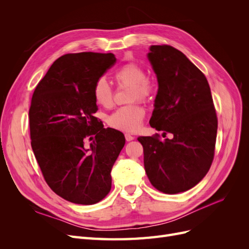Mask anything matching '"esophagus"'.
<instances>
[{
  "instance_id": "obj_1",
  "label": "esophagus",
  "mask_w": 249,
  "mask_h": 249,
  "mask_svg": "<svg viewBox=\"0 0 249 249\" xmlns=\"http://www.w3.org/2000/svg\"><path fill=\"white\" fill-rule=\"evenodd\" d=\"M124 137H125V140L126 141H132V140H134V136H132L131 134H129V133H126V134H124Z\"/></svg>"
}]
</instances>
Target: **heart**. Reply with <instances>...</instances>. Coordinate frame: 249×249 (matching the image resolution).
<instances>
[{
    "instance_id": "heart-1",
    "label": "heart",
    "mask_w": 249,
    "mask_h": 249,
    "mask_svg": "<svg viewBox=\"0 0 249 249\" xmlns=\"http://www.w3.org/2000/svg\"><path fill=\"white\" fill-rule=\"evenodd\" d=\"M118 86H127L131 88L130 102L141 101L150 102L155 99L156 86L152 80L146 78L144 67L136 62H129L120 66L113 74ZM93 99L97 105L109 108L113 104V90L105 78H99L93 85ZM145 116V109L140 104L135 103L129 106L117 109L108 116V124L123 132H135L139 129L143 118Z\"/></svg>"
}]
</instances>
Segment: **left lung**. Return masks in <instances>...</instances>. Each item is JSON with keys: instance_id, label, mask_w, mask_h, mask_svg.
Wrapping results in <instances>:
<instances>
[{"instance_id": "1", "label": "left lung", "mask_w": 249, "mask_h": 249, "mask_svg": "<svg viewBox=\"0 0 249 249\" xmlns=\"http://www.w3.org/2000/svg\"><path fill=\"white\" fill-rule=\"evenodd\" d=\"M148 60L159 89L149 124L167 133L139 137L149 182L163 193L191 189L208 173L215 153L218 120L207 78L182 52L152 46Z\"/></svg>"}]
</instances>
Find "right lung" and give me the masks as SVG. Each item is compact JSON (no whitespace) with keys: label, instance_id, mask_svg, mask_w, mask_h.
<instances>
[{"label":"right lung","instance_id":"obj_1","mask_svg":"<svg viewBox=\"0 0 249 249\" xmlns=\"http://www.w3.org/2000/svg\"><path fill=\"white\" fill-rule=\"evenodd\" d=\"M112 54H65L52 64L32 96L30 137L42 176L59 196L79 205H93L111 190V169L125 139L105 129L92 89L115 64Z\"/></svg>","mask_w":249,"mask_h":249}]
</instances>
